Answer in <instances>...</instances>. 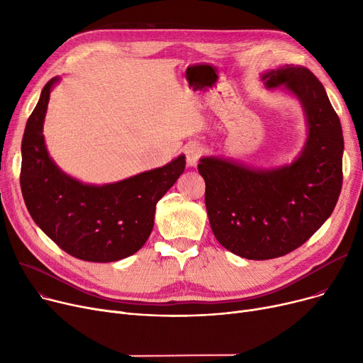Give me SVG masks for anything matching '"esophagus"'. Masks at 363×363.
Instances as JSON below:
<instances>
[{"label": "esophagus", "mask_w": 363, "mask_h": 363, "mask_svg": "<svg viewBox=\"0 0 363 363\" xmlns=\"http://www.w3.org/2000/svg\"><path fill=\"white\" fill-rule=\"evenodd\" d=\"M203 155V147L199 143H191L185 147V159L188 166H196Z\"/></svg>", "instance_id": "esophagus-1"}]
</instances>
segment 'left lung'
<instances>
[{"mask_svg":"<svg viewBox=\"0 0 363 363\" xmlns=\"http://www.w3.org/2000/svg\"><path fill=\"white\" fill-rule=\"evenodd\" d=\"M262 81L266 88L282 86L301 103L308 140L300 156L272 170L213 156L199 163L216 240L250 260L281 257L306 242L331 216L342 184L341 123L316 76L287 65L262 73Z\"/></svg>","mask_w":363,"mask_h":363,"instance_id":"8db88e82","label":"left lung"}]
</instances>
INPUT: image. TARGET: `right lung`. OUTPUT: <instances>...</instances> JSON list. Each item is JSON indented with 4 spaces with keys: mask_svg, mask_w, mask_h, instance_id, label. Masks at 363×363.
<instances>
[{
    "mask_svg": "<svg viewBox=\"0 0 363 363\" xmlns=\"http://www.w3.org/2000/svg\"><path fill=\"white\" fill-rule=\"evenodd\" d=\"M43 88L22 141L21 186L35 223L70 256L86 262H116L137 253L148 240L157 201L185 169V156L128 179L82 184L54 163L44 141V119L52 86Z\"/></svg>",
    "mask_w": 363,
    "mask_h": 363,
    "instance_id": "obj_1",
    "label": "right lung"
}]
</instances>
